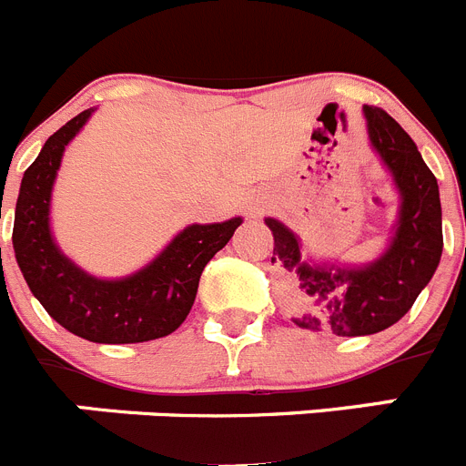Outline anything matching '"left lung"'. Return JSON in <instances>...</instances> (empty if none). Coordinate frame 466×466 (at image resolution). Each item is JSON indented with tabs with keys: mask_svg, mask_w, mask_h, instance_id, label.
Segmentation results:
<instances>
[{
	"mask_svg": "<svg viewBox=\"0 0 466 466\" xmlns=\"http://www.w3.org/2000/svg\"><path fill=\"white\" fill-rule=\"evenodd\" d=\"M369 137L401 193L399 224L385 254L364 268L315 266L300 258L296 236L266 219L273 230L275 268L284 303L300 329L333 336H369L392 327L413 308L441 261L443 230L439 184L409 133L380 106H364Z\"/></svg>",
	"mask_w": 466,
	"mask_h": 466,
	"instance_id": "8db88e82",
	"label": "left lung"
}]
</instances>
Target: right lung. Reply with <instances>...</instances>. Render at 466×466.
Listing matches in <instances>:
<instances>
[{
    "label": "right lung",
    "mask_w": 466,
    "mask_h": 466,
    "mask_svg": "<svg viewBox=\"0 0 466 466\" xmlns=\"http://www.w3.org/2000/svg\"><path fill=\"white\" fill-rule=\"evenodd\" d=\"M90 111L46 139L23 175L14 221V249L25 282L60 327L93 343H144L163 339L187 319L209 258L233 238L240 217L224 224H193L130 278L97 279L56 247L48 226L51 188L69 139Z\"/></svg>",
    "instance_id": "obj_1"
}]
</instances>
